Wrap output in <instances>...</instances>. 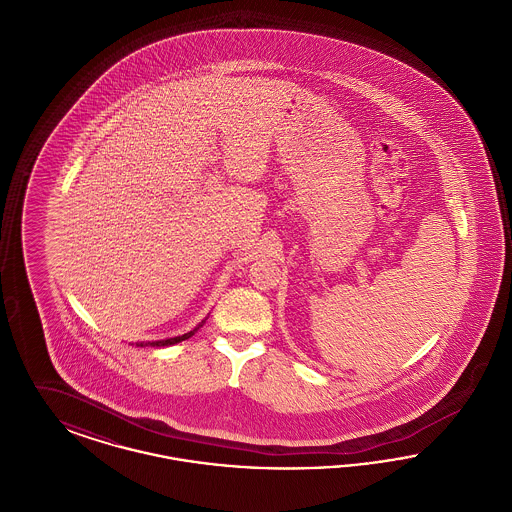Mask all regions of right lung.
Masks as SVG:
<instances>
[{
  "label": "right lung",
  "mask_w": 512,
  "mask_h": 512,
  "mask_svg": "<svg viewBox=\"0 0 512 512\" xmlns=\"http://www.w3.org/2000/svg\"><path fill=\"white\" fill-rule=\"evenodd\" d=\"M203 322H205V320H201V322L195 326L194 330H190L188 334H182V336H176V338H169V340L146 341V343H144V341H140V343H136V345H142V347H144V345H151V347H169V345H174V343H180V341L192 338L195 332L203 326Z\"/></svg>",
  "instance_id": "add662e5"
}]
</instances>
